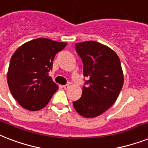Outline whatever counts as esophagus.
Returning <instances> with one entry per match:
<instances>
[{
	"instance_id": "34e87169",
	"label": "esophagus",
	"mask_w": 148,
	"mask_h": 148,
	"mask_svg": "<svg viewBox=\"0 0 148 148\" xmlns=\"http://www.w3.org/2000/svg\"><path fill=\"white\" fill-rule=\"evenodd\" d=\"M63 88H64V89H68V88H69V84L65 85V86H63Z\"/></svg>"
}]
</instances>
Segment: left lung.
Instances as JSON below:
<instances>
[{
	"mask_svg": "<svg viewBox=\"0 0 148 148\" xmlns=\"http://www.w3.org/2000/svg\"><path fill=\"white\" fill-rule=\"evenodd\" d=\"M75 50L83 62L84 76L88 79L73 106L82 117L95 118L106 112L121 92L124 75L120 59L111 48L95 41L77 42Z\"/></svg>",
	"mask_w": 148,
	"mask_h": 148,
	"instance_id": "left-lung-1",
	"label": "left lung"
}]
</instances>
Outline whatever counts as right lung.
Returning <instances> with one entry per match:
<instances>
[{
    "label": "right lung",
    "instance_id": "right-lung-1",
    "mask_svg": "<svg viewBox=\"0 0 148 148\" xmlns=\"http://www.w3.org/2000/svg\"><path fill=\"white\" fill-rule=\"evenodd\" d=\"M67 42L37 38L23 43L14 52L8 68V83L19 105L38 111L49 103L58 86L49 75L56 54Z\"/></svg>",
    "mask_w": 148,
    "mask_h": 148
}]
</instances>
